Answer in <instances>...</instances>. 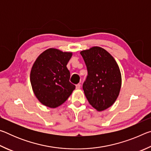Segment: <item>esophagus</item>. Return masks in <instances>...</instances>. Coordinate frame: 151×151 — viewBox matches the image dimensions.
I'll list each match as a JSON object with an SVG mask.
<instances>
[{
    "instance_id": "1",
    "label": "esophagus",
    "mask_w": 151,
    "mask_h": 151,
    "mask_svg": "<svg viewBox=\"0 0 151 151\" xmlns=\"http://www.w3.org/2000/svg\"><path fill=\"white\" fill-rule=\"evenodd\" d=\"M76 88H81V85H80V84H77V85H76Z\"/></svg>"
}]
</instances>
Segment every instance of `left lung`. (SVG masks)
I'll list each match as a JSON object with an SVG mask.
<instances>
[{
  "label": "left lung",
  "instance_id": "8db88e82",
  "mask_svg": "<svg viewBox=\"0 0 151 151\" xmlns=\"http://www.w3.org/2000/svg\"><path fill=\"white\" fill-rule=\"evenodd\" d=\"M88 75L83 89L88 103L101 111L115 102L121 87V75L114 58L104 48L94 47L83 50Z\"/></svg>",
  "mask_w": 151,
  "mask_h": 151
}]
</instances>
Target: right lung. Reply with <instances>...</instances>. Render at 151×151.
Masks as SVG:
<instances>
[{
	"instance_id": "add662e5",
	"label": "right lung",
	"mask_w": 151,
	"mask_h": 151,
	"mask_svg": "<svg viewBox=\"0 0 151 151\" xmlns=\"http://www.w3.org/2000/svg\"><path fill=\"white\" fill-rule=\"evenodd\" d=\"M71 57V52L49 48L35 62L30 83L36 96L44 105L50 108L61 105L75 88L69 81L70 74L66 67Z\"/></svg>"
}]
</instances>
